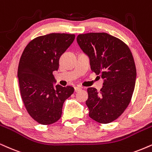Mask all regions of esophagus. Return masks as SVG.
<instances>
[{"label": "esophagus", "instance_id": "34e87169", "mask_svg": "<svg viewBox=\"0 0 152 152\" xmlns=\"http://www.w3.org/2000/svg\"><path fill=\"white\" fill-rule=\"evenodd\" d=\"M81 87H79V86H76V87H74V91H75V92H78V91H81Z\"/></svg>", "mask_w": 152, "mask_h": 152}]
</instances>
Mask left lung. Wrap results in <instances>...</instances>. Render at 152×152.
I'll return each instance as SVG.
<instances>
[{
  "label": "left lung",
  "instance_id": "8db88e82",
  "mask_svg": "<svg viewBox=\"0 0 152 152\" xmlns=\"http://www.w3.org/2000/svg\"><path fill=\"white\" fill-rule=\"evenodd\" d=\"M77 42L90 59L91 68L103 80L98 91L88 88V115L100 123L114 121L123 113L134 92L137 71L129 47L104 32L78 34Z\"/></svg>",
  "mask_w": 152,
  "mask_h": 152
}]
</instances>
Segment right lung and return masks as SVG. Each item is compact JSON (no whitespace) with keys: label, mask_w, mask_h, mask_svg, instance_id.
<instances>
[{"label":"right lung","mask_w":152,"mask_h":152,"mask_svg":"<svg viewBox=\"0 0 152 152\" xmlns=\"http://www.w3.org/2000/svg\"><path fill=\"white\" fill-rule=\"evenodd\" d=\"M74 39V34L65 33L40 36L22 54L18 69L22 99L30 115L42 125L59 120L64 103L74 91L71 86H55L53 75L58 70L60 56Z\"/></svg>","instance_id":"right-lung-1"}]
</instances>
